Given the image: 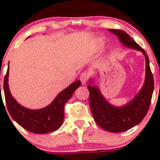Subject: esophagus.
Returning a JSON list of instances; mask_svg holds the SVG:
<instances>
[{
    "mask_svg": "<svg viewBox=\"0 0 160 160\" xmlns=\"http://www.w3.org/2000/svg\"><path fill=\"white\" fill-rule=\"evenodd\" d=\"M88 73H86V72H83V73H81L80 75V81L82 82V85H85L87 83V80H88Z\"/></svg>",
    "mask_w": 160,
    "mask_h": 160,
    "instance_id": "obj_1",
    "label": "esophagus"
}]
</instances>
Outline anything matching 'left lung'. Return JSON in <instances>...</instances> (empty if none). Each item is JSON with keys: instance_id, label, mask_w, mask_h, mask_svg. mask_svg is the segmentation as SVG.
Here are the masks:
<instances>
[{"instance_id": "1", "label": "left lung", "mask_w": 160, "mask_h": 160, "mask_svg": "<svg viewBox=\"0 0 160 160\" xmlns=\"http://www.w3.org/2000/svg\"><path fill=\"white\" fill-rule=\"evenodd\" d=\"M109 31L116 35L124 46L142 52L146 59V79L143 87L135 98L123 107L111 105L102 97L98 88L90 85L87 87L90 92L89 103L96 123L106 131L118 133L132 128L146 116L152 102L154 78L145 50L124 31L118 29H109Z\"/></svg>"}]
</instances>
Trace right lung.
Returning a JSON list of instances; mask_svg holds the SVG:
<instances>
[{"instance_id":"add662e5","label":"right lung","mask_w":160,"mask_h":160,"mask_svg":"<svg viewBox=\"0 0 160 160\" xmlns=\"http://www.w3.org/2000/svg\"><path fill=\"white\" fill-rule=\"evenodd\" d=\"M8 68L4 80V92L8 113L20 126L35 134H46L60 128L64 119L65 104L81 85L80 81L74 82L55 98L50 105L41 110H29L18 104L12 97L8 88Z\"/></svg>"}]
</instances>
